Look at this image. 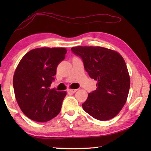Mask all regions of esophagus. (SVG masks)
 <instances>
[{
    "instance_id": "1",
    "label": "esophagus",
    "mask_w": 151,
    "mask_h": 151,
    "mask_svg": "<svg viewBox=\"0 0 151 151\" xmlns=\"http://www.w3.org/2000/svg\"><path fill=\"white\" fill-rule=\"evenodd\" d=\"M78 89H69L67 91L68 92H70V93H76Z\"/></svg>"
}]
</instances>
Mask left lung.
I'll return each instance as SVG.
<instances>
[{
    "instance_id": "left-lung-1",
    "label": "left lung",
    "mask_w": 151,
    "mask_h": 151,
    "mask_svg": "<svg viewBox=\"0 0 151 151\" xmlns=\"http://www.w3.org/2000/svg\"><path fill=\"white\" fill-rule=\"evenodd\" d=\"M71 51L81 58L84 69L97 81L96 90L82 104L84 111L98 120L112 119L127 102L130 77L124 60L116 51L101 47H76Z\"/></svg>"
}]
</instances>
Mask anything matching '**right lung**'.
<instances>
[{
  "instance_id": "add662e5",
  "label": "right lung",
  "mask_w": 151,
  "mask_h": 151,
  "mask_svg": "<svg viewBox=\"0 0 151 151\" xmlns=\"http://www.w3.org/2000/svg\"><path fill=\"white\" fill-rule=\"evenodd\" d=\"M65 48L34 49L20 61L13 78L18 106L32 120L45 122L57 116L67 95L50 88L58 65L65 59Z\"/></svg>"
}]
</instances>
